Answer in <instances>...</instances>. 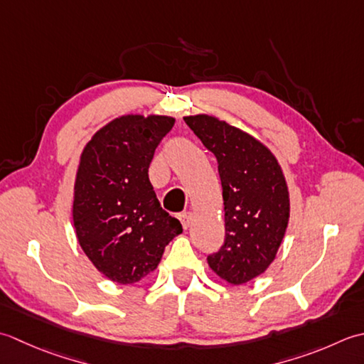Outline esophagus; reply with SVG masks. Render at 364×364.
<instances>
[{"mask_svg": "<svg viewBox=\"0 0 364 364\" xmlns=\"http://www.w3.org/2000/svg\"><path fill=\"white\" fill-rule=\"evenodd\" d=\"M179 220H181L183 229H187L191 225V221H193V213L191 212H183V213L179 215Z\"/></svg>", "mask_w": 364, "mask_h": 364, "instance_id": "1", "label": "esophagus"}]
</instances>
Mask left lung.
I'll return each instance as SVG.
<instances>
[{
    "label": "left lung",
    "mask_w": 364,
    "mask_h": 364,
    "mask_svg": "<svg viewBox=\"0 0 364 364\" xmlns=\"http://www.w3.org/2000/svg\"><path fill=\"white\" fill-rule=\"evenodd\" d=\"M218 161L223 187L225 243L207 256L231 284L248 283L277 256L289 221V191L277 159L248 133L217 117H183Z\"/></svg>",
    "instance_id": "obj_1"
}]
</instances>
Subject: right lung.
<instances>
[{"label": "right lung", "mask_w": 364, "mask_h": 364, "mask_svg": "<svg viewBox=\"0 0 364 364\" xmlns=\"http://www.w3.org/2000/svg\"><path fill=\"white\" fill-rule=\"evenodd\" d=\"M174 117L122 116L95 133L81 154L73 226L95 269L121 284L157 269L181 221L161 209L149 165Z\"/></svg>", "instance_id": "right-lung-1"}]
</instances>
